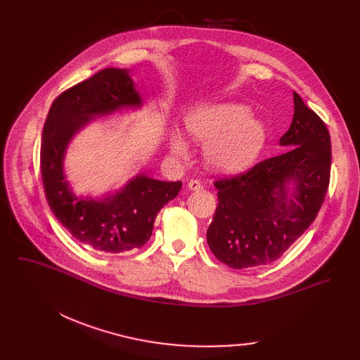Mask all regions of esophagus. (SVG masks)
Returning <instances> with one entry per match:
<instances>
[{"instance_id": "34e87169", "label": "esophagus", "mask_w": 360, "mask_h": 360, "mask_svg": "<svg viewBox=\"0 0 360 360\" xmlns=\"http://www.w3.org/2000/svg\"><path fill=\"white\" fill-rule=\"evenodd\" d=\"M186 186H188V190H190V191H200V190H202L201 182L197 181V179H190V181H188Z\"/></svg>"}]
</instances>
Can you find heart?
<instances>
[{"instance_id":"1","label":"heart","mask_w":360,"mask_h":360,"mask_svg":"<svg viewBox=\"0 0 360 360\" xmlns=\"http://www.w3.org/2000/svg\"><path fill=\"white\" fill-rule=\"evenodd\" d=\"M190 136L204 144L207 166L220 174H239L250 169L261 156L267 140L264 124L251 117L240 103L204 105L185 117ZM170 150L179 159L190 156V143L181 134L170 136Z\"/></svg>"}]
</instances>
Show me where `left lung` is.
Masks as SVG:
<instances>
[{
  "label": "left lung",
  "mask_w": 360,
  "mask_h": 360,
  "mask_svg": "<svg viewBox=\"0 0 360 360\" xmlns=\"http://www.w3.org/2000/svg\"><path fill=\"white\" fill-rule=\"evenodd\" d=\"M295 113L280 139L285 153L236 176L217 179V207L207 229L214 257L231 269L270 264L315 220L331 170L330 132L293 91Z\"/></svg>",
  "instance_id": "8db88e82"
}]
</instances>
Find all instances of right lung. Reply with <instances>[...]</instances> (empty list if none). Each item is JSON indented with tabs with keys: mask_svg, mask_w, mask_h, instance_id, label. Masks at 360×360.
Masks as SVG:
<instances>
[{
	"mask_svg": "<svg viewBox=\"0 0 360 360\" xmlns=\"http://www.w3.org/2000/svg\"><path fill=\"white\" fill-rule=\"evenodd\" d=\"M141 106L127 70L105 68L56 98L42 131L41 172L52 213L83 247L121 254L141 248L150 239L162 207L174 200L182 182H165L144 174L131 179L117 194L102 200L74 195L63 162L72 136L91 118L122 108Z\"/></svg>",
	"mask_w": 360,
	"mask_h": 360,
	"instance_id": "1",
	"label": "right lung"
}]
</instances>
